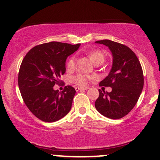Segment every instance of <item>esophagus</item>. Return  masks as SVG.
Here are the masks:
<instances>
[{"mask_svg":"<svg viewBox=\"0 0 160 160\" xmlns=\"http://www.w3.org/2000/svg\"><path fill=\"white\" fill-rule=\"evenodd\" d=\"M88 89L87 87H75V90L80 91V90H86Z\"/></svg>","mask_w":160,"mask_h":160,"instance_id":"34e87169","label":"esophagus"}]
</instances>
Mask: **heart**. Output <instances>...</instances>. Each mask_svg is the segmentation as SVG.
Returning a JSON list of instances; mask_svg holds the SVG:
<instances>
[{
    "instance_id": "1",
    "label": "heart",
    "mask_w": 160,
    "mask_h": 160,
    "mask_svg": "<svg viewBox=\"0 0 160 160\" xmlns=\"http://www.w3.org/2000/svg\"><path fill=\"white\" fill-rule=\"evenodd\" d=\"M88 56L89 57L90 60L92 63H94L95 65H98V64H102L104 61V58H105V56L102 51L98 50V49H94V50L89 51L87 52ZM75 57L72 56L71 58H69L68 59L67 62H66V67L68 70H72L74 68L75 66ZM91 78L89 76H86L85 74H79L73 78V81L74 82V83H76L77 85L80 86H84L87 85L88 80L89 79Z\"/></svg>"
}]
</instances>
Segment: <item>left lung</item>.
<instances>
[{
  "mask_svg": "<svg viewBox=\"0 0 160 160\" xmlns=\"http://www.w3.org/2000/svg\"><path fill=\"white\" fill-rule=\"evenodd\" d=\"M110 49L113 64L109 74L100 86H110L111 92L99 91L96 110L108 118L117 120L127 115L138 100L144 86L142 68L135 52L128 47L110 40L95 41Z\"/></svg>",
  "mask_w": 160,
  "mask_h": 160,
  "instance_id": "8db88e82",
  "label": "left lung"
}]
</instances>
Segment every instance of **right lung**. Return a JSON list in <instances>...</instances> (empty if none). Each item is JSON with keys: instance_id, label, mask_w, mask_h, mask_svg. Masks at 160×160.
<instances>
[{"instance_id": "obj_1", "label": "right lung", "mask_w": 160, "mask_h": 160, "mask_svg": "<svg viewBox=\"0 0 160 160\" xmlns=\"http://www.w3.org/2000/svg\"><path fill=\"white\" fill-rule=\"evenodd\" d=\"M80 46L49 42L33 47L24 57L18 76L19 90L28 108L40 120L56 122L71 110L74 88L66 86L60 92L53 86L61 82L68 56Z\"/></svg>"}]
</instances>
